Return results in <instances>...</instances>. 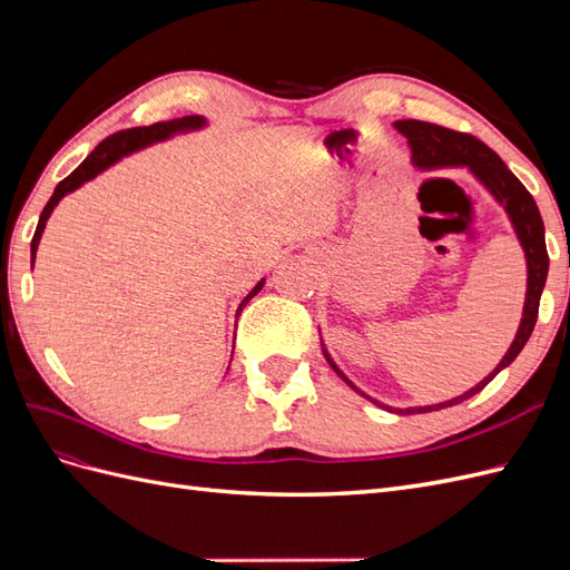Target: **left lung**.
<instances>
[{
    "instance_id": "1",
    "label": "left lung",
    "mask_w": 570,
    "mask_h": 570,
    "mask_svg": "<svg viewBox=\"0 0 570 570\" xmlns=\"http://www.w3.org/2000/svg\"><path fill=\"white\" fill-rule=\"evenodd\" d=\"M394 128L409 140V147L413 151V164L416 166H421V168L469 166L473 174L490 187V193L504 204V209L511 216V223H513L515 233H519V239H521V245L525 249V258H528V295H525L523 321H521L519 333H515V340L509 347L507 356L499 361V366L485 377V381L465 394L456 396V400L435 404V406L396 409V413H416V411L425 413V411L446 409V406H454V404H461L463 400H469V396L478 394L499 371L507 368L511 361L521 354V350L525 347V342L532 333L534 321H538L540 297H542V289L547 283V271H549V254H547V245H544V223H542L538 204H534L525 185L511 174L507 164L499 159L485 142L478 140V137H473L469 132H459V130L444 128L438 124H428V120H413V118L396 120ZM327 364L335 368V373L342 377L344 383L352 385L350 377L333 364L331 356H327Z\"/></svg>"
}]
</instances>
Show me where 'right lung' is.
<instances>
[{
	"label": "right lung",
	"instance_id": "add662e5",
	"mask_svg": "<svg viewBox=\"0 0 570 570\" xmlns=\"http://www.w3.org/2000/svg\"><path fill=\"white\" fill-rule=\"evenodd\" d=\"M204 126V118L199 116H183V118H176V120H161V124H151V126H140V128H128V130H118L114 135H109L107 140H101L95 151L90 154L88 159H85L71 176L63 178L55 195L49 197L47 206L40 214V220H38V228H36V235H32V243H30V256H32V264H36V252H38V245H40V237H42V230H45V223L51 214V209L59 204L61 197H66L68 193H73V189H78L82 183L92 180L97 174H101L107 166H111L114 161H118L120 157H126V154L135 151V149H142L151 142H159V140H166V137H170L174 132H180V130H195V128H202ZM264 287V281L258 283L249 295L243 299V304H239L237 312H243V306L256 295L258 289Z\"/></svg>",
	"mask_w": 570,
	"mask_h": 570
}]
</instances>
